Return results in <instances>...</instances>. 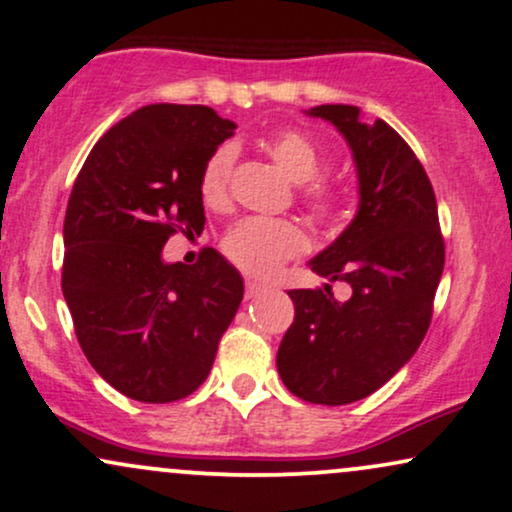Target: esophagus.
Wrapping results in <instances>:
<instances>
[{
  "instance_id": "1",
  "label": "esophagus",
  "mask_w": 512,
  "mask_h": 512,
  "mask_svg": "<svg viewBox=\"0 0 512 512\" xmlns=\"http://www.w3.org/2000/svg\"><path fill=\"white\" fill-rule=\"evenodd\" d=\"M262 293H267V286H262V283H257V281H245V297H248V300H252V297H257V295H262Z\"/></svg>"
}]
</instances>
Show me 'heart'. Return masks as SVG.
I'll return each mask as SVG.
<instances>
[{
	"instance_id": "heart-1",
	"label": "heart",
	"mask_w": 512,
	"mask_h": 512,
	"mask_svg": "<svg viewBox=\"0 0 512 512\" xmlns=\"http://www.w3.org/2000/svg\"><path fill=\"white\" fill-rule=\"evenodd\" d=\"M267 148L276 165L288 174L295 184H307L316 179L323 170V155L300 129H278L271 134ZM236 163V146L222 144L208 155L203 170H200V196L210 208H219L229 191V177ZM307 200L314 212L328 215L333 200L323 186L314 184L307 189ZM224 255L252 276H269L281 267L288 257L300 255L307 248V238L295 224L276 222V219L248 217L241 219L226 231Z\"/></svg>"
}]
</instances>
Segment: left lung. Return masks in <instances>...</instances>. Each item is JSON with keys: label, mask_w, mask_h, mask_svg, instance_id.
<instances>
[{"label": "left lung", "mask_w": 512, "mask_h": 512, "mask_svg": "<svg viewBox=\"0 0 512 512\" xmlns=\"http://www.w3.org/2000/svg\"><path fill=\"white\" fill-rule=\"evenodd\" d=\"M304 115L331 122L352 151L357 212L307 264L328 282H349L353 295L335 301L327 283L290 290L295 321L276 368L295 397L342 406L383 387L416 354L444 271V243L428 174L387 122H364L345 103Z\"/></svg>", "instance_id": "obj_1"}]
</instances>
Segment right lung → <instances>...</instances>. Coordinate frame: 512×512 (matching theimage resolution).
<instances>
[{
	"mask_svg": "<svg viewBox=\"0 0 512 512\" xmlns=\"http://www.w3.org/2000/svg\"><path fill=\"white\" fill-rule=\"evenodd\" d=\"M208 106H144L84 160L63 222V297L94 371L129 399L167 404L208 378L243 278L208 248L165 262L174 231L205 224L200 170L236 134Z\"/></svg>",
	"mask_w": 512,
	"mask_h": 512,
	"instance_id": "1",
	"label": "right lung"
}]
</instances>
